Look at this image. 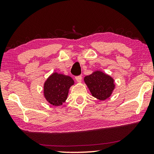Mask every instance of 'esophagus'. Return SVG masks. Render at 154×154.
Returning <instances> with one entry per match:
<instances>
[{
	"label": "esophagus",
	"instance_id": "34e87169",
	"mask_svg": "<svg viewBox=\"0 0 154 154\" xmlns=\"http://www.w3.org/2000/svg\"><path fill=\"white\" fill-rule=\"evenodd\" d=\"M82 77L81 76V75H79V76L75 77V80H76L78 83H80L81 82H82Z\"/></svg>",
	"mask_w": 154,
	"mask_h": 154
}]
</instances>
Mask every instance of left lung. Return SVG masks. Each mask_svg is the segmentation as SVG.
<instances>
[{
  "label": "left lung",
  "mask_w": 154,
  "mask_h": 154,
  "mask_svg": "<svg viewBox=\"0 0 154 154\" xmlns=\"http://www.w3.org/2000/svg\"><path fill=\"white\" fill-rule=\"evenodd\" d=\"M84 82L92 95L100 100L108 98L115 88L113 78L99 71L85 76Z\"/></svg>",
  "instance_id": "left-lung-1"
}]
</instances>
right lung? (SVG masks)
Listing matches in <instances>:
<instances>
[{"label": "right lung", "instance_id": "1", "mask_svg": "<svg viewBox=\"0 0 154 154\" xmlns=\"http://www.w3.org/2000/svg\"><path fill=\"white\" fill-rule=\"evenodd\" d=\"M73 84L71 77L54 72L44 84L45 98L51 105H61L66 100L69 88Z\"/></svg>", "mask_w": 154, "mask_h": 154}]
</instances>
